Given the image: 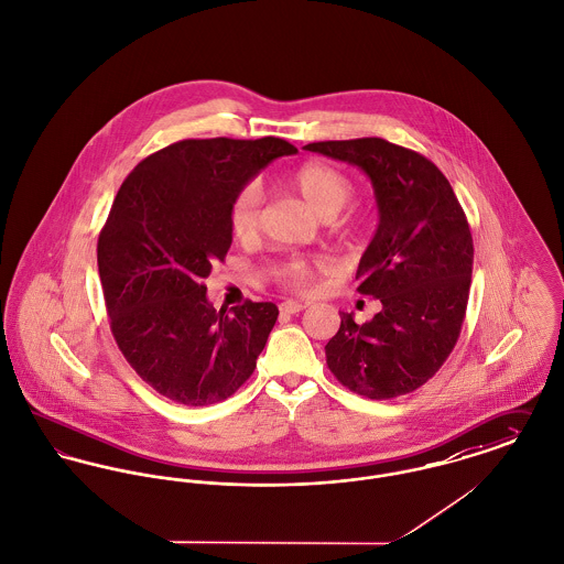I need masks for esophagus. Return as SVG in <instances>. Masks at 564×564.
<instances>
[{
	"label": "esophagus",
	"instance_id": "1",
	"mask_svg": "<svg viewBox=\"0 0 564 564\" xmlns=\"http://www.w3.org/2000/svg\"><path fill=\"white\" fill-rule=\"evenodd\" d=\"M301 310H305V303H301V301L289 300L280 303L282 314H300Z\"/></svg>",
	"mask_w": 564,
	"mask_h": 564
}]
</instances>
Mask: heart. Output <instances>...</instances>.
Here are the masks:
<instances>
[{
  "mask_svg": "<svg viewBox=\"0 0 564 564\" xmlns=\"http://www.w3.org/2000/svg\"><path fill=\"white\" fill-rule=\"evenodd\" d=\"M305 207L323 220H334L355 196L352 182L329 164L307 162L293 171L286 180ZM261 189L257 184H246L235 192L228 205V228L235 239L252 241L259 235L261 226ZM316 263L303 257H289L271 264V275L291 289H305L312 282Z\"/></svg>",
  "mask_w": 564,
  "mask_h": 564,
  "instance_id": "1",
  "label": "heart"
}]
</instances>
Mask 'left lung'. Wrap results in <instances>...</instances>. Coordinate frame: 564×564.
<instances>
[{"instance_id": "left-lung-1", "label": "left lung", "mask_w": 564, "mask_h": 564, "mask_svg": "<svg viewBox=\"0 0 564 564\" xmlns=\"http://www.w3.org/2000/svg\"><path fill=\"white\" fill-rule=\"evenodd\" d=\"M303 150L359 166L380 216L359 261L357 291L382 307L364 325L339 314L338 334L325 346L327 366L370 400L411 393L438 372L462 332L475 254L464 209L434 162L384 139Z\"/></svg>"}]
</instances>
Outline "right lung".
<instances>
[{"label":"right lung","instance_id":"add662e5","mask_svg":"<svg viewBox=\"0 0 564 564\" xmlns=\"http://www.w3.org/2000/svg\"><path fill=\"white\" fill-rule=\"evenodd\" d=\"M293 153L275 137L186 139L139 162L117 192L98 237L102 293L119 350L160 395L209 406L254 372L275 303L216 310L205 278L232 243L235 192Z\"/></svg>","mask_w":564,"mask_h":564}]
</instances>
